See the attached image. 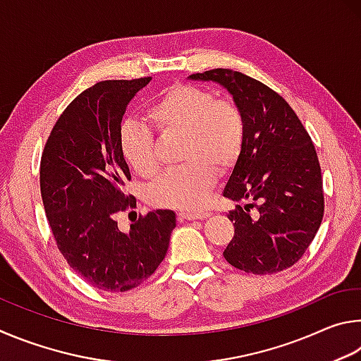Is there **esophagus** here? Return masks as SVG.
Returning <instances> with one entry per match:
<instances>
[{
  "instance_id": "1",
  "label": "esophagus",
  "mask_w": 361,
  "mask_h": 361,
  "mask_svg": "<svg viewBox=\"0 0 361 361\" xmlns=\"http://www.w3.org/2000/svg\"><path fill=\"white\" fill-rule=\"evenodd\" d=\"M207 217H211V212H200V214L179 212V219H182V220H203Z\"/></svg>"
}]
</instances>
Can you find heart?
Listing matches in <instances>:
<instances>
[{"label": "heart", "instance_id": "obj_1", "mask_svg": "<svg viewBox=\"0 0 361 361\" xmlns=\"http://www.w3.org/2000/svg\"><path fill=\"white\" fill-rule=\"evenodd\" d=\"M160 135H182L179 160L147 188L150 204L198 211L217 180L238 163L245 142L244 114L235 101L217 98L207 88L173 84L160 92L145 112ZM120 150L139 176L157 174L155 137L147 126L125 123Z\"/></svg>", "mask_w": 361, "mask_h": 361}]
</instances>
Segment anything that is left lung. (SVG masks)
I'll return each mask as SVG.
<instances>
[{
	"mask_svg": "<svg viewBox=\"0 0 361 361\" xmlns=\"http://www.w3.org/2000/svg\"><path fill=\"white\" fill-rule=\"evenodd\" d=\"M190 79L224 85L245 120L243 154L224 190L238 203L228 214L235 236L224 250L225 260L250 274L293 267L315 238L325 209L311 136L287 101L260 80L224 68Z\"/></svg>",
	"mask_w": 361,
	"mask_h": 361,
	"instance_id": "1",
	"label": "left lung"
}]
</instances>
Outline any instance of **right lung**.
<instances>
[{
  "label": "right lung",
  "mask_w": 361,
  "mask_h": 361,
  "mask_svg": "<svg viewBox=\"0 0 361 361\" xmlns=\"http://www.w3.org/2000/svg\"><path fill=\"white\" fill-rule=\"evenodd\" d=\"M150 78L101 80L68 104L41 155L39 184L47 222L69 267L92 287L128 292L166 255L176 214L139 216L126 235L116 214L136 207L125 193L130 168L120 150L126 106Z\"/></svg>",
  "instance_id": "1"
}]
</instances>
